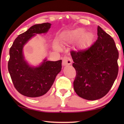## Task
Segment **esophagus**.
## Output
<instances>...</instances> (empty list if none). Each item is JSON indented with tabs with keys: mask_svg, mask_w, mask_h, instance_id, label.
Segmentation results:
<instances>
[{
	"mask_svg": "<svg viewBox=\"0 0 124 124\" xmlns=\"http://www.w3.org/2000/svg\"><path fill=\"white\" fill-rule=\"evenodd\" d=\"M72 63V60L71 58L68 57H64L62 61V64L63 66H66L67 65H70Z\"/></svg>",
	"mask_w": 124,
	"mask_h": 124,
	"instance_id": "34e87169",
	"label": "esophagus"
}]
</instances>
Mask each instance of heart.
I'll return each instance as SVG.
<instances>
[{
  "label": "heart",
  "instance_id": "1",
  "mask_svg": "<svg viewBox=\"0 0 124 124\" xmlns=\"http://www.w3.org/2000/svg\"><path fill=\"white\" fill-rule=\"evenodd\" d=\"M80 32H81V31H79V32H72V33H70V34H69L68 35V38H72L77 37L78 36V35ZM85 40L86 41H89L91 39V37H90V36L89 35H86L85 37ZM54 47H55L56 49H57V50H60V45H58L57 43H54Z\"/></svg>",
  "mask_w": 124,
  "mask_h": 124
}]
</instances>
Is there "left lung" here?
Listing matches in <instances>:
<instances>
[{
  "instance_id": "obj_1",
  "label": "left lung",
  "mask_w": 124,
  "mask_h": 124,
  "mask_svg": "<svg viewBox=\"0 0 124 124\" xmlns=\"http://www.w3.org/2000/svg\"><path fill=\"white\" fill-rule=\"evenodd\" d=\"M97 40L91 46L70 52L77 75L75 92L87 100H98L109 91L118 73L119 52L109 35L98 26Z\"/></svg>"
}]
</instances>
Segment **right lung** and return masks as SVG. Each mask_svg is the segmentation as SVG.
Wrapping results in <instances>:
<instances>
[{"label":"right lung","instance_id":"right-lung-1","mask_svg":"<svg viewBox=\"0 0 124 124\" xmlns=\"http://www.w3.org/2000/svg\"><path fill=\"white\" fill-rule=\"evenodd\" d=\"M50 23L35 24L20 34L10 47L8 70L16 89L29 97L45 95L50 89L57 75L62 70V60L50 61L45 58L38 66H32L25 60L24 46L37 34L46 33Z\"/></svg>","mask_w":124,"mask_h":124}]
</instances>
